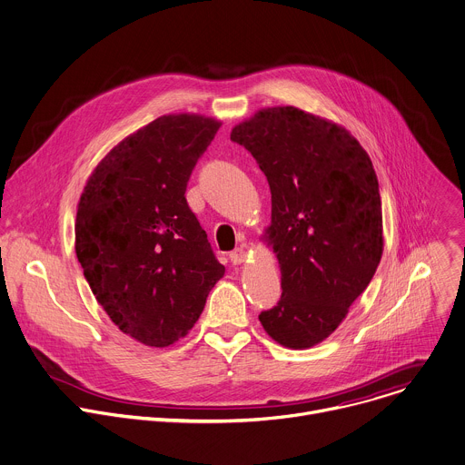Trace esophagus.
I'll use <instances>...</instances> for the list:
<instances>
[{
    "instance_id": "34e87169",
    "label": "esophagus",
    "mask_w": 465,
    "mask_h": 465,
    "mask_svg": "<svg viewBox=\"0 0 465 465\" xmlns=\"http://www.w3.org/2000/svg\"><path fill=\"white\" fill-rule=\"evenodd\" d=\"M230 261H232L233 264H241V262H244V261H246V250H244V248H237V250H233V252L230 253Z\"/></svg>"
}]
</instances>
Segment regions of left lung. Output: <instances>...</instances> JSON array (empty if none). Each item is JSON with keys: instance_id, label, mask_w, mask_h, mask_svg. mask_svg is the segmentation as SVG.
Here are the masks:
<instances>
[{"instance_id": "left-lung-1", "label": "left lung", "mask_w": 465, "mask_h": 465, "mask_svg": "<svg viewBox=\"0 0 465 465\" xmlns=\"http://www.w3.org/2000/svg\"><path fill=\"white\" fill-rule=\"evenodd\" d=\"M230 138L266 175L264 241L281 268V299L259 322L293 351L325 341L369 286L383 253L378 177L343 125L293 105L259 109Z\"/></svg>"}]
</instances>
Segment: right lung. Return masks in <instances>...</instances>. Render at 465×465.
<instances>
[{"mask_svg":"<svg viewBox=\"0 0 465 465\" xmlns=\"http://www.w3.org/2000/svg\"><path fill=\"white\" fill-rule=\"evenodd\" d=\"M221 124L197 113L159 116L105 154L78 201L84 275L111 322L147 347L184 338L224 275L184 197Z\"/></svg>","mask_w":465,"mask_h":465,"instance_id":"1","label":"right lung"}]
</instances>
